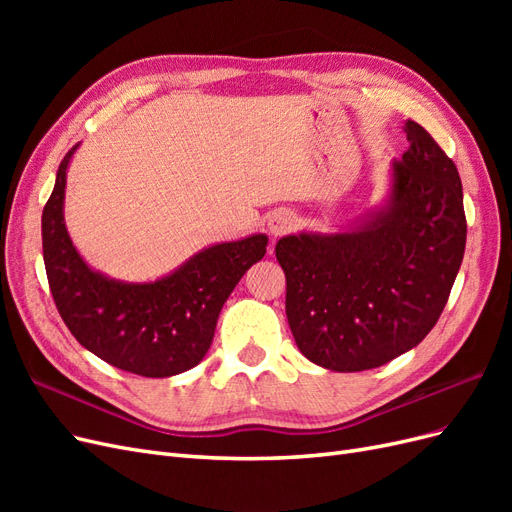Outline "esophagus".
<instances>
[{
    "mask_svg": "<svg viewBox=\"0 0 512 512\" xmlns=\"http://www.w3.org/2000/svg\"><path fill=\"white\" fill-rule=\"evenodd\" d=\"M294 226H297V215H294V213L288 211V209L275 211V213L271 215V220H269V232H271L273 237L288 235L290 230H294Z\"/></svg>",
    "mask_w": 512,
    "mask_h": 512,
    "instance_id": "esophagus-1",
    "label": "esophagus"
}]
</instances>
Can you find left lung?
<instances>
[{
	"label": "left lung",
	"mask_w": 512,
	"mask_h": 512,
	"mask_svg": "<svg viewBox=\"0 0 512 512\" xmlns=\"http://www.w3.org/2000/svg\"><path fill=\"white\" fill-rule=\"evenodd\" d=\"M393 162L382 213L339 235H290L275 256L286 273V316L299 350L333 371L374 369L436 327L466 250L455 162L416 121Z\"/></svg>",
	"instance_id": "left-lung-1"
}]
</instances>
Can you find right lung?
I'll list each match as a JSON object with an SVG mask.
<instances>
[{
    "label": "right lung",
    "instance_id": "obj_1",
    "mask_svg": "<svg viewBox=\"0 0 512 512\" xmlns=\"http://www.w3.org/2000/svg\"><path fill=\"white\" fill-rule=\"evenodd\" d=\"M42 211V252L53 301L76 342L123 371L168 378L188 371L207 354L222 305L245 271L267 252L254 235L207 247L181 269L151 284H123L91 271L64 224L66 168Z\"/></svg>",
    "mask_w": 512,
    "mask_h": 512
}]
</instances>
